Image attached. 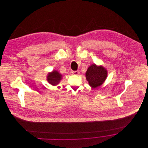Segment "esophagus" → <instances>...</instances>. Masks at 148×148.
I'll use <instances>...</instances> for the list:
<instances>
[{"label":"esophagus","instance_id":"1","mask_svg":"<svg viewBox=\"0 0 148 148\" xmlns=\"http://www.w3.org/2000/svg\"><path fill=\"white\" fill-rule=\"evenodd\" d=\"M72 73L73 75H78L79 74V71H72Z\"/></svg>","mask_w":148,"mask_h":148}]
</instances>
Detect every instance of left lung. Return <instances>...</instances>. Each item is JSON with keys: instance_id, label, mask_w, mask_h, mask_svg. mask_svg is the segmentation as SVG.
<instances>
[{"instance_id": "8db88e82", "label": "left lung", "mask_w": 148, "mask_h": 148, "mask_svg": "<svg viewBox=\"0 0 148 148\" xmlns=\"http://www.w3.org/2000/svg\"><path fill=\"white\" fill-rule=\"evenodd\" d=\"M85 76L89 85L95 88L104 82L107 76V71L102 66L92 64L88 68Z\"/></svg>"}]
</instances>
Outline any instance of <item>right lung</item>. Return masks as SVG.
I'll use <instances>...</instances> for the list:
<instances>
[{
  "label": "right lung",
  "instance_id": "add662e5",
  "mask_svg": "<svg viewBox=\"0 0 148 148\" xmlns=\"http://www.w3.org/2000/svg\"><path fill=\"white\" fill-rule=\"evenodd\" d=\"M62 79V75L56 71H53L52 73H49L48 76H47V80L48 82L53 85L59 84L60 80Z\"/></svg>",
  "mask_w": 148,
  "mask_h": 148
}]
</instances>
